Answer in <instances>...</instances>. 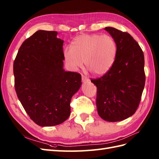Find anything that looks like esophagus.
Instances as JSON below:
<instances>
[{
    "instance_id": "esophagus-1",
    "label": "esophagus",
    "mask_w": 159,
    "mask_h": 159,
    "mask_svg": "<svg viewBox=\"0 0 159 159\" xmlns=\"http://www.w3.org/2000/svg\"><path fill=\"white\" fill-rule=\"evenodd\" d=\"M82 82L84 83V82H89V80L86 77H85L84 75H82Z\"/></svg>"
}]
</instances>
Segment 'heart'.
I'll list each match as a JSON object with an SVG mask.
<instances>
[{
  "mask_svg": "<svg viewBox=\"0 0 159 159\" xmlns=\"http://www.w3.org/2000/svg\"><path fill=\"white\" fill-rule=\"evenodd\" d=\"M71 49H66L64 56L70 68L77 70L83 66L94 75L107 73L114 65L117 54V44L109 35L82 34L73 41Z\"/></svg>",
  "mask_w": 159,
  "mask_h": 159,
  "instance_id": "1",
  "label": "heart"
}]
</instances>
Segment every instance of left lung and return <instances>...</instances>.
I'll list each match as a JSON object with an SVG mask.
<instances>
[{
	"instance_id": "obj_1",
	"label": "left lung",
	"mask_w": 159,
	"mask_h": 159,
	"mask_svg": "<svg viewBox=\"0 0 159 159\" xmlns=\"http://www.w3.org/2000/svg\"><path fill=\"white\" fill-rule=\"evenodd\" d=\"M104 29L116 41L117 54L109 71L91 82L97 89L98 115L104 120L118 122L133 116L139 106L146 80L144 56L129 33L112 27Z\"/></svg>"
}]
</instances>
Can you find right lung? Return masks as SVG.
Masks as SVG:
<instances>
[{"label": "right lung", "mask_w": 159, "mask_h": 159, "mask_svg": "<svg viewBox=\"0 0 159 159\" xmlns=\"http://www.w3.org/2000/svg\"><path fill=\"white\" fill-rule=\"evenodd\" d=\"M56 31L39 30L23 42L13 62L15 89L30 119L52 126L69 118L82 76L63 69L64 41Z\"/></svg>", "instance_id": "right-lung-1"}]
</instances>
